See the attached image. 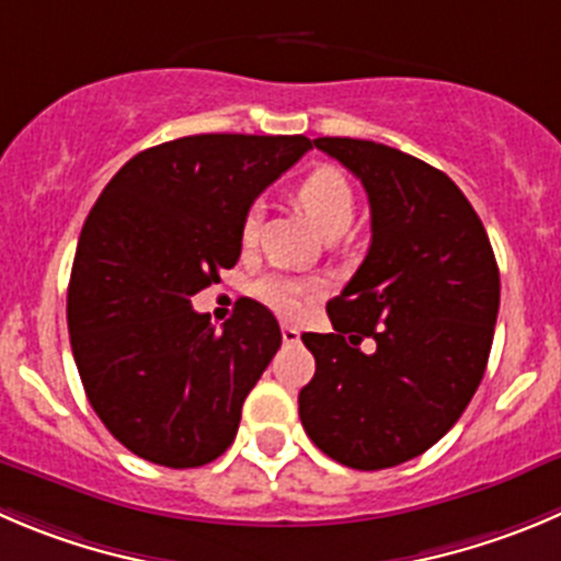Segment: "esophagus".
Returning a JSON list of instances; mask_svg holds the SVG:
<instances>
[{
  "instance_id": "esophagus-1",
  "label": "esophagus",
  "mask_w": 561,
  "mask_h": 561,
  "mask_svg": "<svg viewBox=\"0 0 561 561\" xmlns=\"http://www.w3.org/2000/svg\"><path fill=\"white\" fill-rule=\"evenodd\" d=\"M280 335H284V344H300V330L291 328V324H284Z\"/></svg>"
}]
</instances>
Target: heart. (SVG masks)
I'll list each match as a JSON object with an SVG mask.
<instances>
[{
  "instance_id": "heart-1",
  "label": "heart",
  "mask_w": 561,
  "mask_h": 561,
  "mask_svg": "<svg viewBox=\"0 0 561 561\" xmlns=\"http://www.w3.org/2000/svg\"><path fill=\"white\" fill-rule=\"evenodd\" d=\"M295 195L300 206L306 209L308 220L317 226V231L330 233L335 228H346L352 222L355 211V197H352L350 181L344 179L339 168L333 164H317L308 170L295 186ZM259 233V211L250 209L242 220V242L253 244ZM255 297L272 308L280 317H295L302 308V302L313 295V284L297 280L289 275H266L253 286Z\"/></svg>"
}]
</instances>
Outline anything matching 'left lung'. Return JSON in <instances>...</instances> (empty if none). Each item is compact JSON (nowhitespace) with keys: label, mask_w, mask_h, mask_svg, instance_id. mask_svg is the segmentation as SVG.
I'll return each mask as SVG.
<instances>
[{"label":"left lung","mask_w":561,"mask_h":561,"mask_svg":"<svg viewBox=\"0 0 561 561\" xmlns=\"http://www.w3.org/2000/svg\"><path fill=\"white\" fill-rule=\"evenodd\" d=\"M313 146L364 184L371 244L328 302L333 333H302L317 371L297 399L300 421L335 462L380 471L435 446L477 393L499 317V264L446 173L382 142Z\"/></svg>","instance_id":"1"}]
</instances>
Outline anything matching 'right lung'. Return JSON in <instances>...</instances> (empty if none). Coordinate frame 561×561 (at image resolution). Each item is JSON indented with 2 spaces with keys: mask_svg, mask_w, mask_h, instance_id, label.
Segmentation results:
<instances>
[{
  "mask_svg": "<svg viewBox=\"0 0 561 561\" xmlns=\"http://www.w3.org/2000/svg\"><path fill=\"white\" fill-rule=\"evenodd\" d=\"M308 148L302 135L179 137L129 159L90 209L68 333L95 415L131 455L197 468L233 444L280 328L242 300L217 333L190 297L237 264L244 215Z\"/></svg>",
  "mask_w": 561,
  "mask_h": 561,
  "instance_id": "obj_1",
  "label": "right lung"
}]
</instances>
